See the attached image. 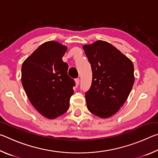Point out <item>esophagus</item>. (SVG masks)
<instances>
[{"label": "esophagus", "instance_id": "34e87169", "mask_svg": "<svg viewBox=\"0 0 158 158\" xmlns=\"http://www.w3.org/2000/svg\"><path fill=\"white\" fill-rule=\"evenodd\" d=\"M75 83H76L77 85H78L79 84V78L75 79Z\"/></svg>", "mask_w": 158, "mask_h": 158}]
</instances>
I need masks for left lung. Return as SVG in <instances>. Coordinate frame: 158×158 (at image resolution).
Returning a JSON list of instances; mask_svg holds the SVG:
<instances>
[{"instance_id":"8db88e82","label":"left lung","mask_w":158,"mask_h":158,"mask_svg":"<svg viewBox=\"0 0 158 158\" xmlns=\"http://www.w3.org/2000/svg\"><path fill=\"white\" fill-rule=\"evenodd\" d=\"M83 49L93 73L91 86L85 95L88 109L102 118L111 117L123 105L132 89L133 63L107 42L98 40Z\"/></svg>"}]
</instances>
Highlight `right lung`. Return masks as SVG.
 Instances as JSON below:
<instances>
[{
  "mask_svg": "<svg viewBox=\"0 0 158 158\" xmlns=\"http://www.w3.org/2000/svg\"><path fill=\"white\" fill-rule=\"evenodd\" d=\"M67 49L58 42H44L21 66V83L29 100L49 119L68 111L74 93L75 82L68 76V65L62 59Z\"/></svg>",
  "mask_w": 158,
  "mask_h": 158,
  "instance_id": "1",
  "label": "right lung"
}]
</instances>
